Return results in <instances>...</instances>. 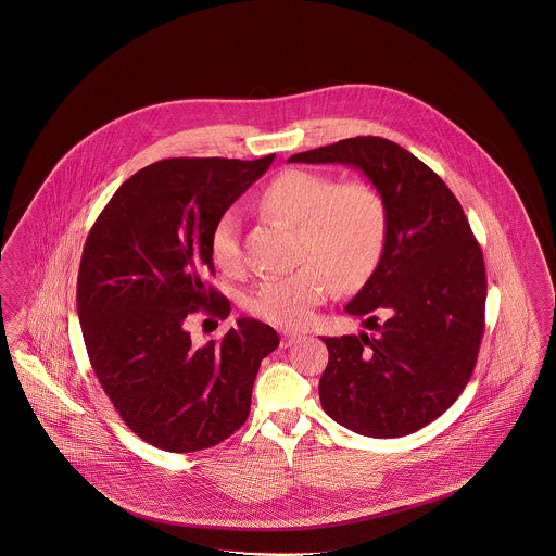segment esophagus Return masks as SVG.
<instances>
[{
  "label": "esophagus",
  "mask_w": 556,
  "mask_h": 556,
  "mask_svg": "<svg viewBox=\"0 0 556 556\" xmlns=\"http://www.w3.org/2000/svg\"><path fill=\"white\" fill-rule=\"evenodd\" d=\"M302 340V334H295V332H281V346L287 349V346H291V344H295V342H300Z\"/></svg>",
  "instance_id": "obj_1"
}]
</instances>
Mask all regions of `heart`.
<instances>
[{"mask_svg":"<svg viewBox=\"0 0 556 556\" xmlns=\"http://www.w3.org/2000/svg\"><path fill=\"white\" fill-rule=\"evenodd\" d=\"M261 207L300 228L302 269L263 279L247 307L256 318L281 328H302L316 307L342 289L363 286L377 269L388 238V205L369 181L337 184L321 173L289 168L261 195ZM212 261L224 273L242 269L240 218L235 210L219 216L210 235Z\"/></svg>","mask_w":556,"mask_h":556,"instance_id":"heart-1","label":"heart"}]
</instances>
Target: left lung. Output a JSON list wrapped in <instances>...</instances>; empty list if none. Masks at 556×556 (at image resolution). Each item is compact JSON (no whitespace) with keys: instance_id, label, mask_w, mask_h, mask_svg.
Masks as SVG:
<instances>
[{"instance_id":"8db88e82","label":"left lung","mask_w":556,"mask_h":556,"mask_svg":"<svg viewBox=\"0 0 556 556\" xmlns=\"http://www.w3.org/2000/svg\"><path fill=\"white\" fill-rule=\"evenodd\" d=\"M289 163L358 168L386 200L381 261L346 305L372 334L321 338L320 402L356 434H412L455 404L477 363L488 277L469 219L437 173L388 138L338 140Z\"/></svg>"}]
</instances>
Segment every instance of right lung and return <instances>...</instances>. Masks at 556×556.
<instances>
[{"label":"right lung","instance_id":"obj_1","mask_svg":"<svg viewBox=\"0 0 556 556\" xmlns=\"http://www.w3.org/2000/svg\"><path fill=\"white\" fill-rule=\"evenodd\" d=\"M256 161L165 159L119 186L85 240L77 314L101 388L126 426L156 448L195 453L235 434L251 412L261 361L277 332L240 318L193 346L187 318L226 320L207 283L219 216L270 167Z\"/></svg>","mask_w":556,"mask_h":556}]
</instances>
